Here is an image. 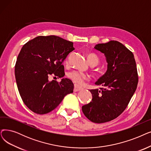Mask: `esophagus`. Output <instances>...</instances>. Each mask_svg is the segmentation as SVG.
<instances>
[{
    "label": "esophagus",
    "instance_id": "1",
    "mask_svg": "<svg viewBox=\"0 0 151 151\" xmlns=\"http://www.w3.org/2000/svg\"><path fill=\"white\" fill-rule=\"evenodd\" d=\"M82 89H83V88H82L81 87H80V86H78V85H76V84H75L73 91H74V92H78V91H81Z\"/></svg>",
    "mask_w": 151,
    "mask_h": 151
}]
</instances>
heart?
Returning <instances> with one entry per match:
<instances>
[{"instance_id":"heart-1","label":"heart","mask_w":151,"mask_h":151,"mask_svg":"<svg viewBox=\"0 0 151 151\" xmlns=\"http://www.w3.org/2000/svg\"><path fill=\"white\" fill-rule=\"evenodd\" d=\"M88 59L89 63L91 65H98L99 63V58L96 54L91 53L88 55ZM68 62V60H66V63ZM68 77L70 79L77 84H82L85 81H88L89 80V76L86 73H82V72L78 71H71L68 74Z\"/></svg>"}]
</instances>
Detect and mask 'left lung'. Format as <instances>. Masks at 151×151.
Instances as JSON below:
<instances>
[{"instance_id": "1", "label": "left lung", "mask_w": 151, "mask_h": 151, "mask_svg": "<svg viewBox=\"0 0 151 151\" xmlns=\"http://www.w3.org/2000/svg\"><path fill=\"white\" fill-rule=\"evenodd\" d=\"M94 48L106 55L107 70L95 83L99 89L89 90L93 99L82 111L92 122L102 123L116 119L127 107L137 88L138 75L133 54L120 42L98 44Z\"/></svg>"}]
</instances>
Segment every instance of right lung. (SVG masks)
<instances>
[{"label":"right lung","mask_w":151,"mask_h":151,"mask_svg":"<svg viewBox=\"0 0 151 151\" xmlns=\"http://www.w3.org/2000/svg\"><path fill=\"white\" fill-rule=\"evenodd\" d=\"M75 49L73 43L58 36H39L24 44L18 55L15 75L24 104L37 114L54 110L64 97L73 91L72 81H49L50 75H65L63 60Z\"/></svg>","instance_id":"right-lung-1"}]
</instances>
